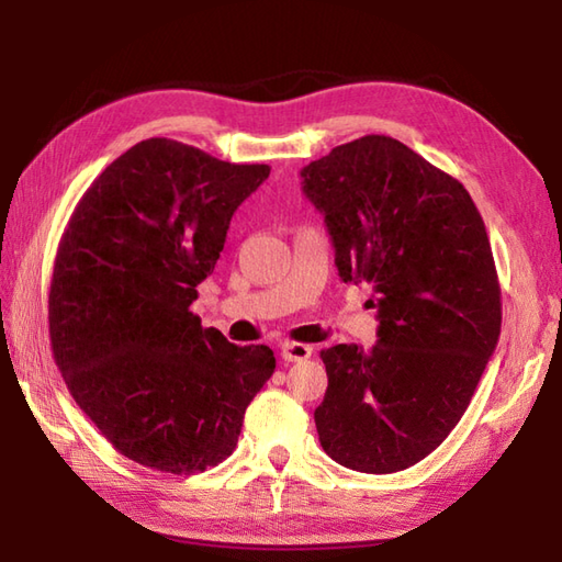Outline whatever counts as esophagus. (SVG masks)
Instances as JSON below:
<instances>
[{
  "mask_svg": "<svg viewBox=\"0 0 562 562\" xmlns=\"http://www.w3.org/2000/svg\"><path fill=\"white\" fill-rule=\"evenodd\" d=\"M312 352H314V348H312V345H306V342H284L282 348H280V355H282L284 362L308 360V357H312Z\"/></svg>",
  "mask_w": 562,
  "mask_h": 562,
  "instance_id": "1",
  "label": "esophagus"
}]
</instances>
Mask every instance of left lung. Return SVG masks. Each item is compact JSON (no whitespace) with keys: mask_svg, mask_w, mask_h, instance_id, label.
Here are the masks:
<instances>
[{"mask_svg":"<svg viewBox=\"0 0 562 562\" xmlns=\"http://www.w3.org/2000/svg\"><path fill=\"white\" fill-rule=\"evenodd\" d=\"M302 178L340 278L372 284L379 318L369 350H321V447L352 471L396 473L449 437L497 345L503 302L485 224L457 178L386 135L336 147Z\"/></svg>","mask_w":562,"mask_h":562,"instance_id":"8db88e82","label":"left lung"}]
</instances>
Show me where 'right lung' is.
Listing matches in <instances>:
<instances>
[{"mask_svg": "<svg viewBox=\"0 0 562 562\" xmlns=\"http://www.w3.org/2000/svg\"><path fill=\"white\" fill-rule=\"evenodd\" d=\"M270 176L183 142L121 154L59 238L47 324L65 384L115 451L190 475L232 457L274 372L268 345H234L190 312L236 207Z\"/></svg>", "mask_w": 562, "mask_h": 562, "instance_id": "add662e5", "label": "right lung"}]
</instances>
